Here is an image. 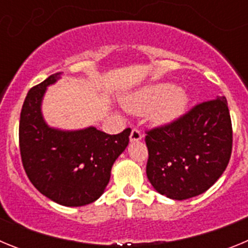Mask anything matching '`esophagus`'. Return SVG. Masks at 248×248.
<instances>
[{"label":"esophagus","mask_w":248,"mask_h":248,"mask_svg":"<svg viewBox=\"0 0 248 248\" xmlns=\"http://www.w3.org/2000/svg\"><path fill=\"white\" fill-rule=\"evenodd\" d=\"M143 138V133L139 130V129L134 128L130 133V141H139L140 139Z\"/></svg>","instance_id":"obj_1"}]
</instances>
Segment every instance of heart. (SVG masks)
<instances>
[{"mask_svg": "<svg viewBox=\"0 0 248 248\" xmlns=\"http://www.w3.org/2000/svg\"><path fill=\"white\" fill-rule=\"evenodd\" d=\"M187 97L170 83H157L146 87L126 102V108L135 114L150 113L155 123L176 119L186 108Z\"/></svg>", "mask_w": 248, "mask_h": 248, "instance_id": "b5f03b06", "label": "heart"}]
</instances>
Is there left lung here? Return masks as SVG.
Listing matches in <instances>:
<instances>
[{
	"instance_id": "left-lung-1",
	"label": "left lung",
	"mask_w": 248,
	"mask_h": 248,
	"mask_svg": "<svg viewBox=\"0 0 248 248\" xmlns=\"http://www.w3.org/2000/svg\"><path fill=\"white\" fill-rule=\"evenodd\" d=\"M145 134L149 181L156 191L174 200L209 190L229 165L232 123L225 97L198 103Z\"/></svg>"
}]
</instances>
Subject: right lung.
Returning a JSON list of instances; mask_svg holds the SVG:
<instances>
[{
    "label": "right lung",
    "instance_id": "add662e5",
    "mask_svg": "<svg viewBox=\"0 0 248 248\" xmlns=\"http://www.w3.org/2000/svg\"><path fill=\"white\" fill-rule=\"evenodd\" d=\"M52 74L27 93L19 118V153L28 179L41 194L63 206H84L97 200L110 179L117 157L129 143L130 128L117 135L95 128L61 131L46 125L41 102Z\"/></svg>",
    "mask_w": 248,
    "mask_h": 248
}]
</instances>
